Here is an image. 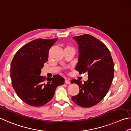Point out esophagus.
I'll return each instance as SVG.
<instances>
[{
    "instance_id": "1",
    "label": "esophagus",
    "mask_w": 131,
    "mask_h": 131,
    "mask_svg": "<svg viewBox=\"0 0 131 131\" xmlns=\"http://www.w3.org/2000/svg\"><path fill=\"white\" fill-rule=\"evenodd\" d=\"M65 83L67 84H70L71 83V82H70V81H69V80L66 79V80H65Z\"/></svg>"
}]
</instances>
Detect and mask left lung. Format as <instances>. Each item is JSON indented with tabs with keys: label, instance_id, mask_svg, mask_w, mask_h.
Here are the masks:
<instances>
[{
	"label": "left lung",
	"instance_id": "8db88e82",
	"mask_svg": "<svg viewBox=\"0 0 131 131\" xmlns=\"http://www.w3.org/2000/svg\"><path fill=\"white\" fill-rule=\"evenodd\" d=\"M79 45V58L76 70L80 74L87 72L88 80L72 79L71 83L79 86L78 95L72 97L75 104L90 107L98 104L108 92L114 77V64L108 48L104 43L90 34L75 36Z\"/></svg>",
	"mask_w": 131,
	"mask_h": 131
}]
</instances>
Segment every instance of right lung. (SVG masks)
Here are the masks:
<instances>
[{"mask_svg": "<svg viewBox=\"0 0 131 131\" xmlns=\"http://www.w3.org/2000/svg\"><path fill=\"white\" fill-rule=\"evenodd\" d=\"M57 38H38L23 46L11 61L10 77L16 94L23 101L33 106H41L53 97L56 88L64 83L59 75L52 78L41 76V69L48 59L50 48Z\"/></svg>", "mask_w": 131, "mask_h": 131, "instance_id": "right-lung-1", "label": "right lung"}]
</instances>
